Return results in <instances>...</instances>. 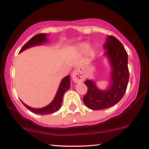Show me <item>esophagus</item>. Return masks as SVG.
Segmentation results:
<instances>
[{"instance_id": "esophagus-1", "label": "esophagus", "mask_w": 149, "mask_h": 149, "mask_svg": "<svg viewBox=\"0 0 149 149\" xmlns=\"http://www.w3.org/2000/svg\"><path fill=\"white\" fill-rule=\"evenodd\" d=\"M72 78L75 83H79L83 80V76L78 69H76L72 73Z\"/></svg>"}]
</instances>
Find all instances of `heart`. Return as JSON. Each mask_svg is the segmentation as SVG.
I'll return each instance as SVG.
<instances>
[{"instance_id":"b5f03b06","label":"heart","mask_w":149,"mask_h":149,"mask_svg":"<svg viewBox=\"0 0 149 149\" xmlns=\"http://www.w3.org/2000/svg\"><path fill=\"white\" fill-rule=\"evenodd\" d=\"M86 47H87V45H85V44H83V45H80V48H81L82 49H86Z\"/></svg>"}]
</instances>
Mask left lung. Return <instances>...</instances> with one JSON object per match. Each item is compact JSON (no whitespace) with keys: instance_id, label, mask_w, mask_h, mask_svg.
Returning <instances> with one entry per match:
<instances>
[{"instance_id":"left-lung-1","label":"left lung","mask_w":149,"mask_h":149,"mask_svg":"<svg viewBox=\"0 0 149 149\" xmlns=\"http://www.w3.org/2000/svg\"><path fill=\"white\" fill-rule=\"evenodd\" d=\"M104 47L107 49L106 54L112 66L111 84L109 90L102 91L92 80L84 82L88 91L83 101L87 107L92 110L105 109L117 104L123 97L129 81L127 53L123 44L116 38L110 36Z\"/></svg>"}]
</instances>
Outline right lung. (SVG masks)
<instances>
[{
  "label": "right lung",
  "mask_w": 149,
  "mask_h": 149,
  "mask_svg": "<svg viewBox=\"0 0 149 149\" xmlns=\"http://www.w3.org/2000/svg\"><path fill=\"white\" fill-rule=\"evenodd\" d=\"M46 40H47V38H46V34H36V35L34 36L33 37H32L31 38L30 40L22 47V48L20 49V52L29 48V47H31V46L42 44V42H45ZM70 85H71V82H70V76H67L61 80V84L59 85V90H58L57 95H56L55 97H54V100H53L49 105H47V107L44 108H41V109H33V108L28 107V106L26 105V104L24 103H23V102H22V104L25 106V107L26 108V109H28L29 110L31 111V112L34 113L39 114V115H47V114L53 113L57 111L59 109V108L61 107L64 92L67 90H69L70 88Z\"/></svg>",
  "instance_id": "right-lung-1"
}]
</instances>
